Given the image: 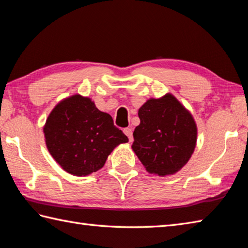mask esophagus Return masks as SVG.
Returning a JSON list of instances; mask_svg holds the SVG:
<instances>
[{
	"label": "esophagus",
	"mask_w": 248,
	"mask_h": 248,
	"mask_svg": "<svg viewBox=\"0 0 248 248\" xmlns=\"http://www.w3.org/2000/svg\"><path fill=\"white\" fill-rule=\"evenodd\" d=\"M124 134L128 136L129 138V140H130V141H132V140H133V134H132V129L131 128H125L124 130Z\"/></svg>",
	"instance_id": "1"
}]
</instances>
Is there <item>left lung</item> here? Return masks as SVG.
Masks as SVG:
<instances>
[{"label":"left lung","mask_w":248,"mask_h":248,"mask_svg":"<svg viewBox=\"0 0 248 248\" xmlns=\"http://www.w3.org/2000/svg\"><path fill=\"white\" fill-rule=\"evenodd\" d=\"M139 117L131 147L146 170L160 177L181 170L197 143V124L191 112L168 93L147 100L139 108Z\"/></svg>","instance_id":"1"}]
</instances>
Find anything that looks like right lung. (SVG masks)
<instances>
[{
	"instance_id": "1",
	"label": "right lung",
	"mask_w": 248,
	"mask_h": 248,
	"mask_svg": "<svg viewBox=\"0 0 248 248\" xmlns=\"http://www.w3.org/2000/svg\"><path fill=\"white\" fill-rule=\"evenodd\" d=\"M46 146L52 157L70 175L85 177L101 170L116 147L129 139L108 113L89 97L75 93L61 100L44 125Z\"/></svg>"
}]
</instances>
